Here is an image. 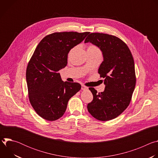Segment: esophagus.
Returning <instances> with one entry per match:
<instances>
[{"instance_id": "obj_1", "label": "esophagus", "mask_w": 158, "mask_h": 158, "mask_svg": "<svg viewBox=\"0 0 158 158\" xmlns=\"http://www.w3.org/2000/svg\"><path fill=\"white\" fill-rule=\"evenodd\" d=\"M81 89L83 90V91H84V90L88 89V87H86V86H85V85H82V86H81Z\"/></svg>"}]
</instances>
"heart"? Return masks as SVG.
Returning <instances> with one entry per match:
<instances>
[{
  "label": "heart",
  "mask_w": 158,
  "mask_h": 158,
  "mask_svg": "<svg viewBox=\"0 0 158 158\" xmlns=\"http://www.w3.org/2000/svg\"><path fill=\"white\" fill-rule=\"evenodd\" d=\"M87 49H91V50H95V51H99L98 48L94 46H90Z\"/></svg>",
  "instance_id": "obj_1"
}]
</instances>
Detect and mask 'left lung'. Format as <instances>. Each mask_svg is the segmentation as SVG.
<instances>
[{"label": "left lung", "mask_w": 158, "mask_h": 158, "mask_svg": "<svg viewBox=\"0 0 158 158\" xmlns=\"http://www.w3.org/2000/svg\"><path fill=\"white\" fill-rule=\"evenodd\" d=\"M100 49L103 56L98 73L104 78V91L97 93L89 89L93 100L87 110L94 118L102 121L113 119L127 107L136 85L134 62L127 45L118 37L102 33H91L85 39Z\"/></svg>", "instance_id": "1"}]
</instances>
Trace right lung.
<instances>
[{
	"label": "right lung",
	"instance_id": "right-lung-1",
	"mask_svg": "<svg viewBox=\"0 0 158 158\" xmlns=\"http://www.w3.org/2000/svg\"><path fill=\"white\" fill-rule=\"evenodd\" d=\"M89 34L53 33L35 48L27 67L26 81L30 102L43 119L52 121L61 118L70 98L80 91V84L64 82L58 72L67 65L70 50Z\"/></svg>",
	"mask_w": 158,
	"mask_h": 158
}]
</instances>
